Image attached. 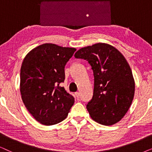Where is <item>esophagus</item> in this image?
Segmentation results:
<instances>
[{"label":"esophagus","mask_w":152,"mask_h":152,"mask_svg":"<svg viewBox=\"0 0 152 152\" xmlns=\"http://www.w3.org/2000/svg\"><path fill=\"white\" fill-rule=\"evenodd\" d=\"M75 95H76V97H77V98H79V97H80V92H76L75 93Z\"/></svg>","instance_id":"1"}]
</instances>
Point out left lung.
I'll return each mask as SVG.
<instances>
[{
  "label": "left lung",
  "mask_w": 152,
  "mask_h": 152,
  "mask_svg": "<svg viewBox=\"0 0 152 152\" xmlns=\"http://www.w3.org/2000/svg\"><path fill=\"white\" fill-rule=\"evenodd\" d=\"M75 57L86 60L93 72V95L86 104L91 118L105 126L117 123L129 109L135 92L126 59L115 48L102 43L82 48Z\"/></svg>",
  "instance_id": "obj_1"
}]
</instances>
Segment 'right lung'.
I'll return each mask as SVG.
<instances>
[{
	"label": "right lung",
	"instance_id": "obj_1",
	"mask_svg": "<svg viewBox=\"0 0 152 152\" xmlns=\"http://www.w3.org/2000/svg\"><path fill=\"white\" fill-rule=\"evenodd\" d=\"M76 49L44 43L31 50L20 68V91L25 106L37 121L53 125L63 121L75 98L60 84L64 68Z\"/></svg>",
	"mask_w": 152,
	"mask_h": 152
}]
</instances>
